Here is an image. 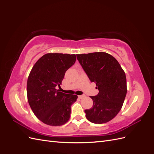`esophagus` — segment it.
Listing matches in <instances>:
<instances>
[{
  "mask_svg": "<svg viewBox=\"0 0 154 154\" xmlns=\"http://www.w3.org/2000/svg\"><path fill=\"white\" fill-rule=\"evenodd\" d=\"M84 96H85V95H80V96H78V97H79V98H80V99H82V98H83V97H84Z\"/></svg>",
  "mask_w": 154,
  "mask_h": 154,
  "instance_id": "1",
  "label": "esophagus"
}]
</instances>
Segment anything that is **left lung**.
Instances as JSON below:
<instances>
[{"mask_svg":"<svg viewBox=\"0 0 154 154\" xmlns=\"http://www.w3.org/2000/svg\"><path fill=\"white\" fill-rule=\"evenodd\" d=\"M77 59L91 82L96 83L99 93L90 96L92 107L85 110L89 122L102 124L112 119L123 106L127 94V79L120 64L104 52L76 54Z\"/></svg>","mask_w":154,"mask_h":154,"instance_id":"left-lung-1","label":"left lung"}]
</instances>
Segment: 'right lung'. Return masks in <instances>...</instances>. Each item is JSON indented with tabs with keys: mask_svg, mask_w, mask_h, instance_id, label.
<instances>
[{
	"mask_svg": "<svg viewBox=\"0 0 154 154\" xmlns=\"http://www.w3.org/2000/svg\"><path fill=\"white\" fill-rule=\"evenodd\" d=\"M75 54L48 53L32 67L27 82V100L36 118L51 126L66 123L76 95L65 94L55 87L62 84L65 73L76 62Z\"/></svg>",
	"mask_w": 154,
	"mask_h": 154,
	"instance_id": "right-lung-1",
	"label": "right lung"
}]
</instances>
